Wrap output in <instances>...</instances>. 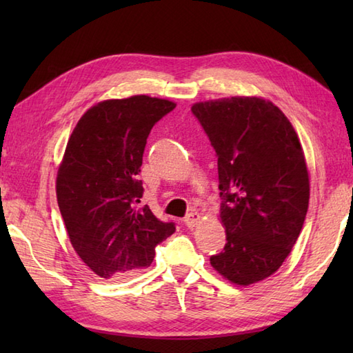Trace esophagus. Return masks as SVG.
Wrapping results in <instances>:
<instances>
[{"label": "esophagus", "mask_w": 353, "mask_h": 353, "mask_svg": "<svg viewBox=\"0 0 353 353\" xmlns=\"http://www.w3.org/2000/svg\"><path fill=\"white\" fill-rule=\"evenodd\" d=\"M183 223H185L186 228L194 229V228H196L197 224L200 223V214H199V212H191V214H188V215L185 216Z\"/></svg>", "instance_id": "1"}]
</instances>
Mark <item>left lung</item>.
<instances>
[{"label":"left lung","mask_w":353,"mask_h":353,"mask_svg":"<svg viewBox=\"0 0 353 353\" xmlns=\"http://www.w3.org/2000/svg\"><path fill=\"white\" fill-rule=\"evenodd\" d=\"M191 110L219 157L228 243L211 265L232 283L259 282L288 256L308 211L301 141L283 112L258 97L209 100Z\"/></svg>","instance_id":"8db88e82"}]
</instances>
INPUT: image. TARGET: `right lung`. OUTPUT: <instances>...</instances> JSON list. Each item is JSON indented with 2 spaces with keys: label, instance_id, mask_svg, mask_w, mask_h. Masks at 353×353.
Returning <instances> with one entry per match:
<instances>
[{
  "label": "right lung",
  "instance_id": "obj_1",
  "mask_svg": "<svg viewBox=\"0 0 353 353\" xmlns=\"http://www.w3.org/2000/svg\"><path fill=\"white\" fill-rule=\"evenodd\" d=\"M174 108L148 95L101 101L85 112L66 144L59 209L74 250L103 279L148 267L156 245L174 234V223L156 219L148 206L137 209L150 130Z\"/></svg>",
  "mask_w": 353,
  "mask_h": 353
}]
</instances>
